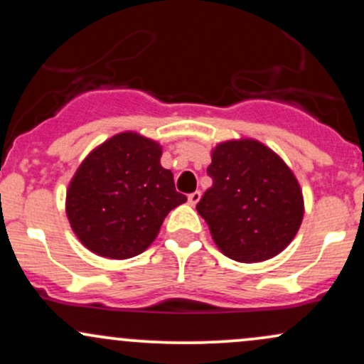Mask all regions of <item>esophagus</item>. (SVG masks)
<instances>
[{
	"label": "esophagus",
	"mask_w": 364,
	"mask_h": 364,
	"mask_svg": "<svg viewBox=\"0 0 364 364\" xmlns=\"http://www.w3.org/2000/svg\"><path fill=\"white\" fill-rule=\"evenodd\" d=\"M200 196H202L200 191H193V193L188 195V203H190V205H196V203H198V200H200Z\"/></svg>",
	"instance_id": "1"
}]
</instances>
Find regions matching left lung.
I'll return each mask as SVG.
<instances>
[{
    "label": "left lung",
    "instance_id": "1",
    "mask_svg": "<svg viewBox=\"0 0 364 364\" xmlns=\"http://www.w3.org/2000/svg\"><path fill=\"white\" fill-rule=\"evenodd\" d=\"M212 186L196 203L214 243L241 263L269 260L294 240L304 203L298 179L258 140H228L212 150Z\"/></svg>",
    "mask_w": 364,
    "mask_h": 364
}]
</instances>
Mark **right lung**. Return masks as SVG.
Masks as SVG:
<instances>
[{"label": "right lung", "instance_id": "right-lung-1", "mask_svg": "<svg viewBox=\"0 0 364 364\" xmlns=\"http://www.w3.org/2000/svg\"><path fill=\"white\" fill-rule=\"evenodd\" d=\"M161 156L157 141L124 132L83 159L66 191V215L85 248L124 260L152 245L166 215L186 202Z\"/></svg>", "mask_w": 364, "mask_h": 364}]
</instances>
